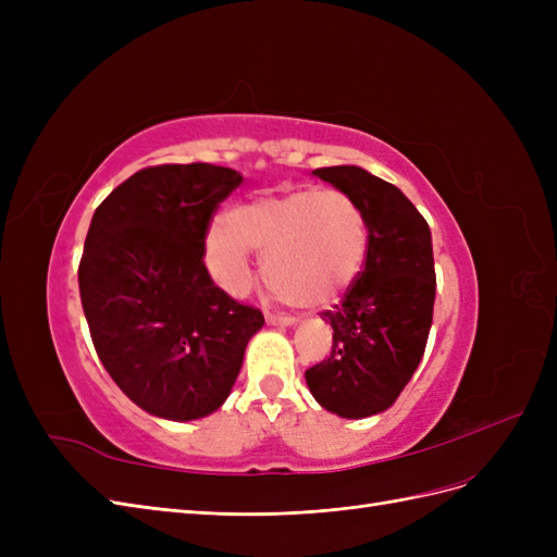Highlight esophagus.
<instances>
[{
    "label": "esophagus",
    "mask_w": 557,
    "mask_h": 557,
    "mask_svg": "<svg viewBox=\"0 0 557 557\" xmlns=\"http://www.w3.org/2000/svg\"><path fill=\"white\" fill-rule=\"evenodd\" d=\"M267 323L269 325H295L297 323V318H293V315H281V313H267Z\"/></svg>",
    "instance_id": "esophagus-1"
}]
</instances>
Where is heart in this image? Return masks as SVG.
Returning a JSON list of instances; mask_svg holds the SVG:
<instances>
[{
	"mask_svg": "<svg viewBox=\"0 0 557 557\" xmlns=\"http://www.w3.org/2000/svg\"><path fill=\"white\" fill-rule=\"evenodd\" d=\"M227 225L205 242L211 278L234 297L256 281L250 250L264 256V278L283 299L327 307L360 276L369 225L358 199L344 190L299 188L234 207Z\"/></svg>",
	"mask_w": 557,
	"mask_h": 557,
	"instance_id": "heart-1",
	"label": "heart"
}]
</instances>
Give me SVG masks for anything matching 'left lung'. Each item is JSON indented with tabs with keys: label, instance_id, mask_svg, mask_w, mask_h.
Here are the masks:
<instances>
[{
	"label": "left lung",
	"instance_id": "1",
	"mask_svg": "<svg viewBox=\"0 0 557 557\" xmlns=\"http://www.w3.org/2000/svg\"><path fill=\"white\" fill-rule=\"evenodd\" d=\"M313 176L358 199L369 250L344 299L323 311L334 330L330 358L305 376L320 407L367 418L393 407L425 352L436 293L432 234L399 188L360 166H320Z\"/></svg>",
	"mask_w": 557,
	"mask_h": 557
}]
</instances>
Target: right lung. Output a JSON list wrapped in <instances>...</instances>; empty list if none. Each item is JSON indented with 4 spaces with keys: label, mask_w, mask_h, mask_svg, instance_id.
<instances>
[{
    "label": "right lung",
    "mask_w": 557,
    "mask_h": 557,
    "mask_svg": "<svg viewBox=\"0 0 557 557\" xmlns=\"http://www.w3.org/2000/svg\"><path fill=\"white\" fill-rule=\"evenodd\" d=\"M242 181L207 162L146 166L92 215L78 264L92 344L115 385L158 418L221 409L264 325L205 264L211 218Z\"/></svg>",
    "instance_id": "add662e5"
}]
</instances>
